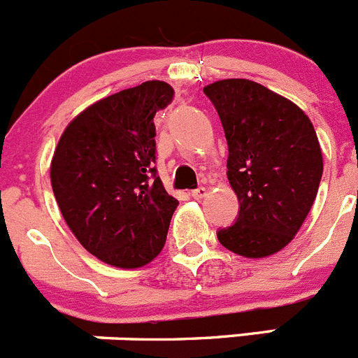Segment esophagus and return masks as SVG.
<instances>
[{
	"label": "esophagus",
	"mask_w": 358,
	"mask_h": 358,
	"mask_svg": "<svg viewBox=\"0 0 358 358\" xmlns=\"http://www.w3.org/2000/svg\"><path fill=\"white\" fill-rule=\"evenodd\" d=\"M206 193H207V189L203 188V186H199V188L196 189H192V196L193 199H203V196H206Z\"/></svg>",
	"instance_id": "obj_1"
}]
</instances>
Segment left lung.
<instances>
[{"label": "left lung", "mask_w": 358, "mask_h": 358, "mask_svg": "<svg viewBox=\"0 0 358 358\" xmlns=\"http://www.w3.org/2000/svg\"><path fill=\"white\" fill-rule=\"evenodd\" d=\"M203 93L223 124L227 176L241 206L217 241L241 257L278 253L318 193L323 159L315 128L297 105L253 80H217Z\"/></svg>", "instance_id": "1"}]
</instances>
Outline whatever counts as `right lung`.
Instances as JSON below:
<instances>
[{"mask_svg": "<svg viewBox=\"0 0 358 358\" xmlns=\"http://www.w3.org/2000/svg\"><path fill=\"white\" fill-rule=\"evenodd\" d=\"M162 80L119 91L68 124L50 165L64 221L91 255L114 267L149 264L166 241L177 200L156 170V112L172 101Z\"/></svg>", "mask_w": 358, "mask_h": 358, "instance_id": "obj_1", "label": "right lung"}]
</instances>
